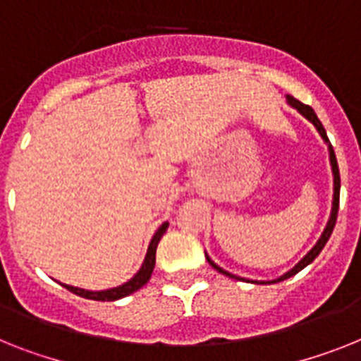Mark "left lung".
<instances>
[{
  "mask_svg": "<svg viewBox=\"0 0 361 361\" xmlns=\"http://www.w3.org/2000/svg\"><path fill=\"white\" fill-rule=\"evenodd\" d=\"M286 99H288V103H290V105L293 106V109L299 110L300 114L305 116L306 120L312 121V123H314V127H315V129H317V133L321 134V138L324 140V144H326V147H329L330 166H332V175H334V201H332V212H330V219H329V223H326V227H324L323 234H321V238H319V240H317V243H315V245L312 247V251H310L308 255H306L305 258H302V260H300L299 264H297V266L293 267V269H290V271H288V273H284V275H282V276H279V279H275V281H262V282H258V281H247V282H255V284H275V282L286 281V279H290V276L297 275V273H299V271L305 269V267L308 266V264H312V262H314L315 258H317V256H319V252L323 251V247L326 245V241H329L330 234H332V231H334V227H336V219H338V208H339V186H341V180H339V168H338V160H336L334 147H332V144H330L329 136H326V130H324L323 123H321L319 118H317V114H315L314 109H312V106L305 105V103H300L299 99H295L293 95H286ZM207 260H208V264H210V266H212L214 269H216V271H219V273H221V275H227L228 279H238V281H243V279H240V276L232 275V273H228V271H225V269H223V267L217 266V264H214V262L210 260V258H208V255H207Z\"/></svg>",
  "mask_w": 361,
  "mask_h": 361,
  "instance_id": "left-lung-1",
  "label": "left lung"
}]
</instances>
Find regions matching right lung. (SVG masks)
Wrapping results in <instances>:
<instances>
[{"label": "right lung", "instance_id": "right-lung-1", "mask_svg": "<svg viewBox=\"0 0 361 361\" xmlns=\"http://www.w3.org/2000/svg\"><path fill=\"white\" fill-rule=\"evenodd\" d=\"M168 231V223H162L160 228L154 232L153 240L149 243L147 247V255H145V260L140 267V271L136 275L130 279L129 282H125V284L118 286V288H110V290H103V291H90V290H82V288H75V286H68L62 284L66 290H70L71 293L79 295V297H85V299H92V300H118L123 299L127 295L134 293V291H138L142 286L147 284V281L151 279V273L154 269V256H157V247H159L160 238L164 236V232Z\"/></svg>", "mask_w": 361, "mask_h": 361}]
</instances>
